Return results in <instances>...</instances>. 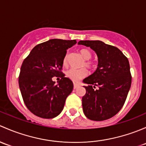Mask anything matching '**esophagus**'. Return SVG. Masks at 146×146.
<instances>
[{
    "mask_svg": "<svg viewBox=\"0 0 146 146\" xmlns=\"http://www.w3.org/2000/svg\"><path fill=\"white\" fill-rule=\"evenodd\" d=\"M78 86H79V84H76V83H74V89L75 88H77Z\"/></svg>",
    "mask_w": 146,
    "mask_h": 146,
    "instance_id": "obj_1",
    "label": "esophagus"
}]
</instances>
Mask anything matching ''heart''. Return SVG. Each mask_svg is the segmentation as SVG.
I'll list each match as a JSON object with an SVG mask.
<instances>
[{
    "label": "heart",
    "mask_w": 146,
    "mask_h": 146,
    "mask_svg": "<svg viewBox=\"0 0 146 146\" xmlns=\"http://www.w3.org/2000/svg\"><path fill=\"white\" fill-rule=\"evenodd\" d=\"M79 54L82 55V58L85 60L83 67H87L88 68H92L95 66V62L94 60H91L90 58L92 56V52L88 48H82L79 50ZM69 53L67 52L65 55H64V58L62 60V64L64 66L67 65L69 60ZM88 74V71L86 69H80V70H76V69H70L66 72V76L71 79L73 82H78V81L81 80L82 79L85 77Z\"/></svg>",
    "instance_id": "1"
}]
</instances>
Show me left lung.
I'll return each instance as SVG.
<instances>
[{
  "label": "left lung",
  "instance_id": "1",
  "mask_svg": "<svg viewBox=\"0 0 146 146\" xmlns=\"http://www.w3.org/2000/svg\"><path fill=\"white\" fill-rule=\"evenodd\" d=\"M78 44L90 47L97 54L98 67L83 82L88 84L82 98V107L87 118L103 121L115 116L124 106L131 84V75L127 57L119 49L100 40H80ZM98 86V90H94Z\"/></svg>",
  "mask_w": 146,
  "mask_h": 146
}]
</instances>
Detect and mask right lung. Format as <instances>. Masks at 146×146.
I'll return each mask as SVG.
<instances>
[{
  "mask_svg": "<svg viewBox=\"0 0 146 146\" xmlns=\"http://www.w3.org/2000/svg\"><path fill=\"white\" fill-rule=\"evenodd\" d=\"M76 40L50 39L38 44L22 62L19 86L27 108L36 116L51 119L60 115L67 97L73 90V83L61 70L69 48ZM53 76L61 78L58 84Z\"/></svg>",
  "mask_w": 146,
  "mask_h": 146,
  "instance_id": "obj_1",
  "label": "right lung"
}]
</instances>
